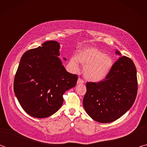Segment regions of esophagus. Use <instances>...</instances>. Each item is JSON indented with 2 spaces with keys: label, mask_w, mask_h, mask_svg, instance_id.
<instances>
[{
  "label": "esophagus",
  "mask_w": 147,
  "mask_h": 147,
  "mask_svg": "<svg viewBox=\"0 0 147 147\" xmlns=\"http://www.w3.org/2000/svg\"><path fill=\"white\" fill-rule=\"evenodd\" d=\"M84 80L80 78H79L78 79V81H77V84H84Z\"/></svg>",
  "instance_id": "obj_1"
}]
</instances>
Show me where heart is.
Here are the masks:
<instances>
[{
  "label": "heart",
  "instance_id": "heart-1",
  "mask_svg": "<svg viewBox=\"0 0 147 147\" xmlns=\"http://www.w3.org/2000/svg\"><path fill=\"white\" fill-rule=\"evenodd\" d=\"M78 60L84 66L85 78L91 82L102 80L108 75L113 65V59L110 56L94 48H88L81 51L77 54L76 59L70 61L74 70L78 69Z\"/></svg>",
  "mask_w": 147,
  "mask_h": 147
}]
</instances>
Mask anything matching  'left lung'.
<instances>
[{
	"label": "left lung",
	"mask_w": 147,
	"mask_h": 147,
	"mask_svg": "<svg viewBox=\"0 0 147 147\" xmlns=\"http://www.w3.org/2000/svg\"><path fill=\"white\" fill-rule=\"evenodd\" d=\"M116 54L121 55L119 51ZM83 105L93 120L111 123L123 115L136 100L138 93L137 71L133 61L120 57L103 80L88 82Z\"/></svg>",
	"instance_id": "left-lung-1"
}]
</instances>
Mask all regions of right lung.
Listing matches in <instances>:
<instances>
[{"label": "right lung", "instance_id": "add662e5", "mask_svg": "<svg viewBox=\"0 0 147 147\" xmlns=\"http://www.w3.org/2000/svg\"><path fill=\"white\" fill-rule=\"evenodd\" d=\"M59 43L47 41L21 57L13 89L26 112L36 118L53 115L63 102L66 91L76 86V74L65 70L59 56Z\"/></svg>", "mask_w": 147, "mask_h": 147}]
</instances>
